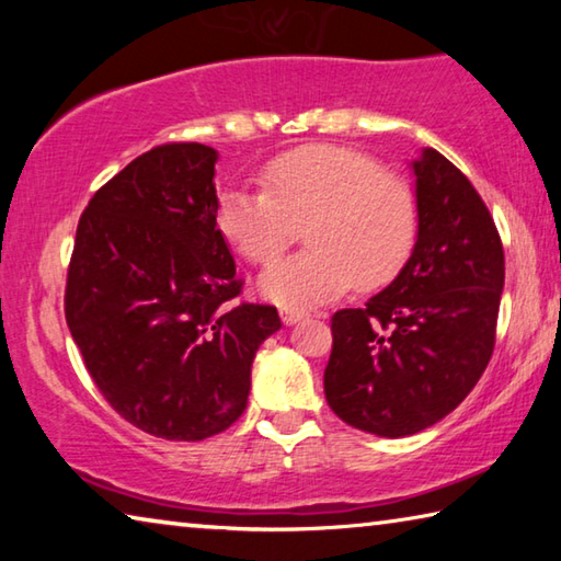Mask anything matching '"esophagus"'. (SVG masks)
I'll use <instances>...</instances> for the list:
<instances>
[{
    "label": "esophagus",
    "instance_id": "obj_1",
    "mask_svg": "<svg viewBox=\"0 0 561 561\" xmlns=\"http://www.w3.org/2000/svg\"><path fill=\"white\" fill-rule=\"evenodd\" d=\"M301 319H307V311H299V309H282V321L287 327L299 324Z\"/></svg>",
    "mask_w": 561,
    "mask_h": 561
}]
</instances>
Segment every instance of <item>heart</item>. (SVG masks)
I'll use <instances>...</instances> for the list:
<instances>
[{
	"label": "heart",
	"instance_id": "heart-1",
	"mask_svg": "<svg viewBox=\"0 0 561 561\" xmlns=\"http://www.w3.org/2000/svg\"><path fill=\"white\" fill-rule=\"evenodd\" d=\"M260 180L262 190H225L217 227L244 260L267 264L307 225L311 250L274 262L260 277V291L284 309L317 307L354 279L378 287L413 250V187L358 150L304 146L270 160Z\"/></svg>",
	"mask_w": 561,
	"mask_h": 561
}]
</instances>
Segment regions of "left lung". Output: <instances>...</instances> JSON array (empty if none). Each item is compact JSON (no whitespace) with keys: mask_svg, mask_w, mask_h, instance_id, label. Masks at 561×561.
I'll use <instances>...</instances> for the list:
<instances>
[{"mask_svg":"<svg viewBox=\"0 0 561 561\" xmlns=\"http://www.w3.org/2000/svg\"><path fill=\"white\" fill-rule=\"evenodd\" d=\"M411 168V257L364 309L331 317L324 371L331 411L381 438L431 428L465 401L495 348L505 287L497 227L470 180L433 148Z\"/></svg>","mask_w":561,"mask_h":561,"instance_id":"obj_1","label":"left lung"}]
</instances>
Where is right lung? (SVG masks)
Masks as SVG:
<instances>
[{
	"label": "right lung",
	"mask_w": 561,
	"mask_h": 561,
	"mask_svg": "<svg viewBox=\"0 0 561 561\" xmlns=\"http://www.w3.org/2000/svg\"><path fill=\"white\" fill-rule=\"evenodd\" d=\"M217 150L165 144L91 197L66 277V324L113 411L165 440H205L244 413L252 360L282 321L237 301L217 227Z\"/></svg>",
	"instance_id": "add662e5"
}]
</instances>
